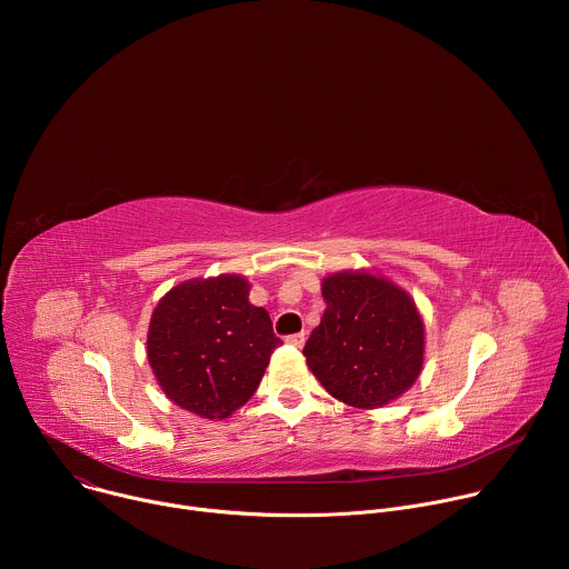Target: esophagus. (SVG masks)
Listing matches in <instances>:
<instances>
[{
    "label": "esophagus",
    "instance_id": "obj_1",
    "mask_svg": "<svg viewBox=\"0 0 569 569\" xmlns=\"http://www.w3.org/2000/svg\"><path fill=\"white\" fill-rule=\"evenodd\" d=\"M286 342L292 345V347H297V349H301L303 342H306V333H292V336L286 338Z\"/></svg>",
    "mask_w": 569,
    "mask_h": 569
}]
</instances>
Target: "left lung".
I'll list each match as a JSON object with an SVG mask.
<instances>
[{
    "instance_id": "left-lung-1",
    "label": "left lung",
    "mask_w": 569,
    "mask_h": 569,
    "mask_svg": "<svg viewBox=\"0 0 569 569\" xmlns=\"http://www.w3.org/2000/svg\"><path fill=\"white\" fill-rule=\"evenodd\" d=\"M321 297L327 310L303 356L323 389L351 408L376 410L417 382L426 327L408 290L369 270H342L321 279Z\"/></svg>"
}]
</instances>
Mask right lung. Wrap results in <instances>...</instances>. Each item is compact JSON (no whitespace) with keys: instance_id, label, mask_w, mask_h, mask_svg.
Listing matches in <instances>:
<instances>
[{"instance_id":"add662e5","label":"right lung","mask_w":569,"mask_h":569,"mask_svg":"<svg viewBox=\"0 0 569 569\" xmlns=\"http://www.w3.org/2000/svg\"><path fill=\"white\" fill-rule=\"evenodd\" d=\"M279 345L268 310L250 303L248 279L220 274L182 281L159 299L146 353L176 405L222 421L252 398Z\"/></svg>"}]
</instances>
